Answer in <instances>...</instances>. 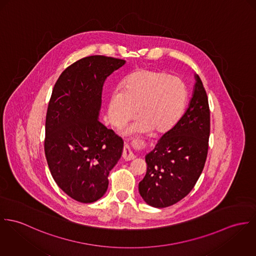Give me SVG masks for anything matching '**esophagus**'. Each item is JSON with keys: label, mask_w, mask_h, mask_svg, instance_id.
Returning <instances> with one entry per match:
<instances>
[{"label": "esophagus", "mask_w": 256, "mask_h": 256, "mask_svg": "<svg viewBox=\"0 0 256 256\" xmlns=\"http://www.w3.org/2000/svg\"><path fill=\"white\" fill-rule=\"evenodd\" d=\"M122 158L126 161H130V160H134L136 158L134 154L132 153V149L130 148L128 145H124V151H122Z\"/></svg>", "instance_id": "34e87169"}]
</instances>
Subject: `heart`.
<instances>
[{"mask_svg":"<svg viewBox=\"0 0 256 256\" xmlns=\"http://www.w3.org/2000/svg\"><path fill=\"white\" fill-rule=\"evenodd\" d=\"M186 103L188 89L178 78L162 70H136L124 78L120 90L111 94L108 118L113 126H122L136 113L138 120L132 132L164 134L180 120Z\"/></svg>","mask_w":256,"mask_h":256,"instance_id":"obj_1","label":"heart"}]
</instances>
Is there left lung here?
<instances>
[{
	"label": "left lung",
	"instance_id": "obj_1",
	"mask_svg": "<svg viewBox=\"0 0 256 256\" xmlns=\"http://www.w3.org/2000/svg\"><path fill=\"white\" fill-rule=\"evenodd\" d=\"M186 112L146 155V174L138 184L144 201L157 208L170 206L194 188L208 153L210 109L205 88L196 76Z\"/></svg>",
	"mask_w": 256,
	"mask_h": 256
}]
</instances>
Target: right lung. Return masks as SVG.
I'll return each instance as SVG.
<instances>
[{"label": "right lung", "mask_w": 256, "mask_h": 256, "mask_svg": "<svg viewBox=\"0 0 256 256\" xmlns=\"http://www.w3.org/2000/svg\"><path fill=\"white\" fill-rule=\"evenodd\" d=\"M126 60L82 58L68 66L52 91L46 114L44 150L58 188L82 203L101 198L124 142L98 120L105 80Z\"/></svg>", "instance_id": "1"}]
</instances>
